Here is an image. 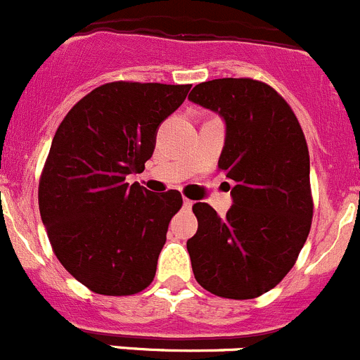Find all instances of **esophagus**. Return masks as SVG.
<instances>
[{"mask_svg":"<svg viewBox=\"0 0 360 360\" xmlns=\"http://www.w3.org/2000/svg\"><path fill=\"white\" fill-rule=\"evenodd\" d=\"M193 205H194V201H191V200H187V198H184V207H186V208H193Z\"/></svg>","mask_w":360,"mask_h":360,"instance_id":"34e87169","label":"esophagus"}]
</instances>
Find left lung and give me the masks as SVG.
<instances>
[{
  "label": "left lung",
  "instance_id": "left-lung-1",
  "mask_svg": "<svg viewBox=\"0 0 360 360\" xmlns=\"http://www.w3.org/2000/svg\"><path fill=\"white\" fill-rule=\"evenodd\" d=\"M189 101L226 123L219 169L235 186L226 217L193 207L198 231L187 240L193 272L207 292L235 300L263 295L292 270L313 221L309 152L288 102L249 77L193 88Z\"/></svg>",
  "mask_w": 360,
  "mask_h": 360
}]
</instances>
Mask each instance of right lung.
Returning <instances> with one entry per match:
<instances>
[{
	"label": "right lung",
	"mask_w": 360,
	"mask_h": 360,
	"mask_svg": "<svg viewBox=\"0 0 360 360\" xmlns=\"http://www.w3.org/2000/svg\"><path fill=\"white\" fill-rule=\"evenodd\" d=\"M191 84L115 81L81 98L58 127L39 184L40 217L68 274L101 295H134L155 277L182 194L138 182L159 125Z\"/></svg>",
	"instance_id": "obj_1"
}]
</instances>
